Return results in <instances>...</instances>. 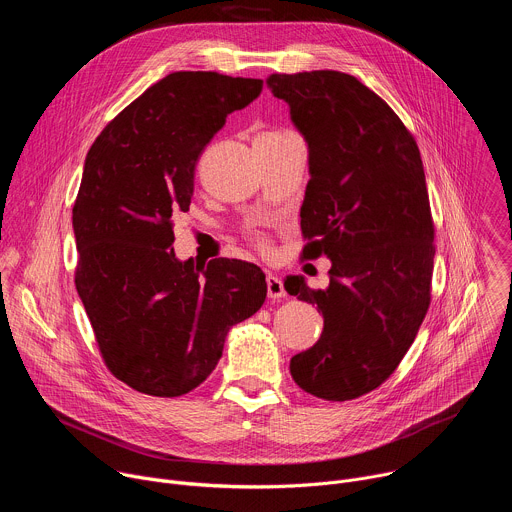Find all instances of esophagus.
<instances>
[{
	"label": "esophagus",
	"mask_w": 512,
	"mask_h": 512,
	"mask_svg": "<svg viewBox=\"0 0 512 512\" xmlns=\"http://www.w3.org/2000/svg\"><path fill=\"white\" fill-rule=\"evenodd\" d=\"M265 281H267V296H269V298L279 300V298H285V296H287V294H285V287H283V283H281L279 277L267 275Z\"/></svg>",
	"instance_id": "obj_1"
}]
</instances>
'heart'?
I'll return each mask as SVG.
<instances>
[{
	"label": "heart",
	"instance_id": "heart-1",
	"mask_svg": "<svg viewBox=\"0 0 512 512\" xmlns=\"http://www.w3.org/2000/svg\"><path fill=\"white\" fill-rule=\"evenodd\" d=\"M265 135H283L281 131H273V133H265ZM259 243H263V241H259Z\"/></svg>",
	"mask_w": 512,
	"mask_h": 512
}]
</instances>
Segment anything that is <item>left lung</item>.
<instances>
[{"instance_id": "left-lung-1", "label": "left lung", "mask_w": 512, "mask_h": 512, "mask_svg": "<svg viewBox=\"0 0 512 512\" xmlns=\"http://www.w3.org/2000/svg\"><path fill=\"white\" fill-rule=\"evenodd\" d=\"M267 87L308 141L302 257L332 261L326 289L302 275L283 283L324 316L320 340L291 358L289 373L314 397L356 399L395 373L431 302L423 162L397 113L346 72L271 75Z\"/></svg>"}]
</instances>
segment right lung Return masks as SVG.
I'll return each instance as SVG.
<instances>
[{
	"mask_svg": "<svg viewBox=\"0 0 512 512\" xmlns=\"http://www.w3.org/2000/svg\"><path fill=\"white\" fill-rule=\"evenodd\" d=\"M261 89V79L172 72L109 121L87 154L72 206L75 285L107 369L139 393L196 389L231 326L265 302L257 265H198L172 249V216L190 208L200 154Z\"/></svg>",
	"mask_w": 512,
	"mask_h": 512,
	"instance_id": "add662e5",
	"label": "right lung"
}]
</instances>
